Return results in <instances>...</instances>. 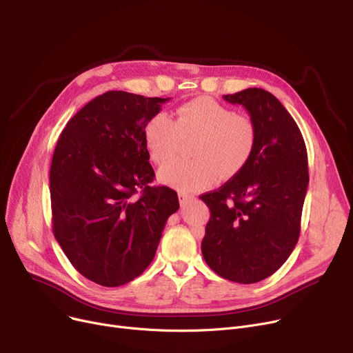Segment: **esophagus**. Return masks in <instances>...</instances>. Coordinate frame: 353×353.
Returning a JSON list of instances; mask_svg holds the SVG:
<instances>
[{"label":"esophagus","mask_w":353,"mask_h":353,"mask_svg":"<svg viewBox=\"0 0 353 353\" xmlns=\"http://www.w3.org/2000/svg\"><path fill=\"white\" fill-rule=\"evenodd\" d=\"M190 200H193V196H192V194L179 193V201H180V205H181V206L186 205V203H189Z\"/></svg>","instance_id":"34e87169"}]
</instances>
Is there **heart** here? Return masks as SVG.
<instances>
[{
	"label": "heart",
	"mask_w": 353,
	"mask_h": 353,
	"mask_svg": "<svg viewBox=\"0 0 353 353\" xmlns=\"http://www.w3.org/2000/svg\"><path fill=\"white\" fill-rule=\"evenodd\" d=\"M199 136L192 161H170L157 173L159 180L181 193L210 188L217 176L228 179L248 164L256 145V127L245 116L212 97H199L180 105L173 120L159 113L144 125V143L150 159L163 164L173 159L181 140Z\"/></svg>",
	"instance_id": "obj_1"
}]
</instances>
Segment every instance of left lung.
I'll return each mask as SVG.
<instances>
[{"mask_svg": "<svg viewBox=\"0 0 353 353\" xmlns=\"http://www.w3.org/2000/svg\"><path fill=\"white\" fill-rule=\"evenodd\" d=\"M223 99L248 110L256 145L242 170L200 196L210 210L201 253L219 276L249 285L273 274L298 243L307 153L298 124L269 91L254 87Z\"/></svg>", "mask_w": 353, "mask_h": 353, "instance_id": "left-lung-1", "label": "left lung"}]
</instances>
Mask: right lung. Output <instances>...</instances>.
I'll return each instance as SVG.
<instances>
[{
    "instance_id": "right-lung-1",
    "label": "right lung",
    "mask_w": 353,
    "mask_h": 353,
    "mask_svg": "<svg viewBox=\"0 0 353 353\" xmlns=\"http://www.w3.org/2000/svg\"><path fill=\"white\" fill-rule=\"evenodd\" d=\"M170 99L107 91L63 130L50 169L52 233L88 281L116 288L152 263L177 193L150 186L144 125Z\"/></svg>"
}]
</instances>
